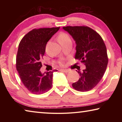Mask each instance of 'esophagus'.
<instances>
[{
  "instance_id": "obj_1",
  "label": "esophagus",
  "mask_w": 122,
  "mask_h": 122,
  "mask_svg": "<svg viewBox=\"0 0 122 122\" xmlns=\"http://www.w3.org/2000/svg\"><path fill=\"white\" fill-rule=\"evenodd\" d=\"M60 71H63V72H65V73H68V72L70 71V70L69 69H60Z\"/></svg>"
}]
</instances>
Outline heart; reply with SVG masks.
Listing matches in <instances>:
<instances>
[{"label": "heart", "instance_id": "heart-1", "mask_svg": "<svg viewBox=\"0 0 122 122\" xmlns=\"http://www.w3.org/2000/svg\"><path fill=\"white\" fill-rule=\"evenodd\" d=\"M58 40L60 44H64V43L69 42V41H71V37L68 34L66 33H61L58 36ZM62 65H63V62H61Z\"/></svg>", "mask_w": 122, "mask_h": 122}]
</instances>
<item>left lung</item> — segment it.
Returning <instances> with one entry per match:
<instances>
[{
  "label": "left lung",
  "instance_id": "8db88e82",
  "mask_svg": "<svg viewBox=\"0 0 122 122\" xmlns=\"http://www.w3.org/2000/svg\"><path fill=\"white\" fill-rule=\"evenodd\" d=\"M63 29L75 41V59L86 66L82 72L78 69L80 77L72 86L77 91L88 92L99 83L106 71L108 62L106 46L100 34L87 26H66Z\"/></svg>",
  "mask_w": 122,
  "mask_h": 122
}]
</instances>
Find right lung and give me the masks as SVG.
Here are the masks:
<instances>
[{
    "instance_id": "1",
    "label": "right lung",
    "mask_w": 122,
    "mask_h": 122,
    "mask_svg": "<svg viewBox=\"0 0 122 122\" xmlns=\"http://www.w3.org/2000/svg\"><path fill=\"white\" fill-rule=\"evenodd\" d=\"M59 27L34 29L20 42L16 57V68L20 79L28 90L34 94H41L52 86L53 72L42 73L41 60L48 41L58 31Z\"/></svg>"
}]
</instances>
